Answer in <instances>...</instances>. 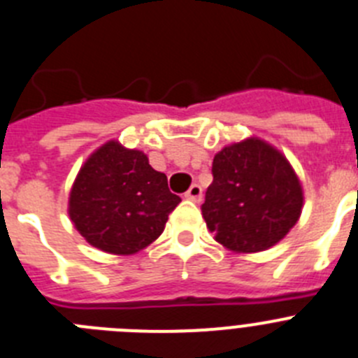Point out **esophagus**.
<instances>
[{
  "label": "esophagus",
  "mask_w": 358,
  "mask_h": 358,
  "mask_svg": "<svg viewBox=\"0 0 358 358\" xmlns=\"http://www.w3.org/2000/svg\"><path fill=\"white\" fill-rule=\"evenodd\" d=\"M185 197L188 199V201L201 202L202 201V188L199 185H192V188H189L188 192H186Z\"/></svg>",
  "instance_id": "1"
}]
</instances>
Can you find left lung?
<instances>
[{
	"label": "left lung",
	"instance_id": "1",
	"mask_svg": "<svg viewBox=\"0 0 358 358\" xmlns=\"http://www.w3.org/2000/svg\"><path fill=\"white\" fill-rule=\"evenodd\" d=\"M201 206L215 240L231 251L258 252L280 242L301 215L303 192L289 161L265 141L218 152Z\"/></svg>",
	"mask_w": 358,
	"mask_h": 358
}]
</instances>
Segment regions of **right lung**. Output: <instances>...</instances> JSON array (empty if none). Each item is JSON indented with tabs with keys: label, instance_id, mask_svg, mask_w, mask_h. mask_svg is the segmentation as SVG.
I'll return each mask as SVG.
<instances>
[{
	"label": "right lung",
	"instance_id": "1",
	"mask_svg": "<svg viewBox=\"0 0 358 358\" xmlns=\"http://www.w3.org/2000/svg\"><path fill=\"white\" fill-rule=\"evenodd\" d=\"M181 202L166 176L140 150L109 141L78 172L69 195V217L91 245L113 255H134L163 233Z\"/></svg>",
	"mask_w": 358,
	"mask_h": 358
}]
</instances>
